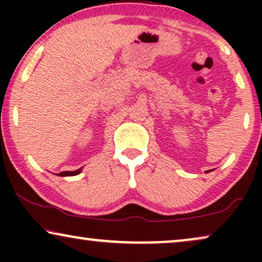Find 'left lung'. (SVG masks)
<instances>
[{"label": "left lung", "mask_w": 262, "mask_h": 262, "mask_svg": "<svg viewBox=\"0 0 262 262\" xmlns=\"http://www.w3.org/2000/svg\"><path fill=\"white\" fill-rule=\"evenodd\" d=\"M211 170H212V169H211ZM211 170H207V171H206V173H209V171H211Z\"/></svg>", "instance_id": "1"}]
</instances>
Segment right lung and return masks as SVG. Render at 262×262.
<instances>
[{
  "label": "right lung",
  "instance_id": "right-lung-1",
  "mask_svg": "<svg viewBox=\"0 0 262 262\" xmlns=\"http://www.w3.org/2000/svg\"><path fill=\"white\" fill-rule=\"evenodd\" d=\"M82 171V168H78L76 170H73V171H62V173L57 174L59 175V177H74V175H78Z\"/></svg>",
  "mask_w": 262,
  "mask_h": 262
}]
</instances>
